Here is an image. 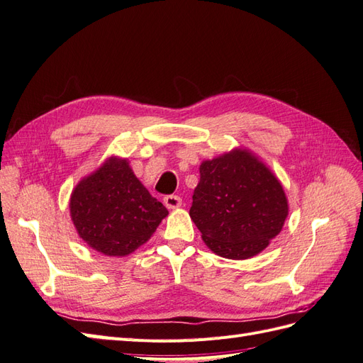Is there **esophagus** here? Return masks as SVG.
I'll return each instance as SVG.
<instances>
[{
    "label": "esophagus",
    "mask_w": 363,
    "mask_h": 363,
    "mask_svg": "<svg viewBox=\"0 0 363 363\" xmlns=\"http://www.w3.org/2000/svg\"><path fill=\"white\" fill-rule=\"evenodd\" d=\"M163 203L168 208H177L182 206V199L179 195H167L163 199Z\"/></svg>",
    "instance_id": "obj_1"
}]
</instances>
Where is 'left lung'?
I'll return each mask as SVG.
<instances>
[{"label":"left lung","mask_w":363,"mask_h":363,"mask_svg":"<svg viewBox=\"0 0 363 363\" xmlns=\"http://www.w3.org/2000/svg\"><path fill=\"white\" fill-rule=\"evenodd\" d=\"M288 211L281 183L250 151L236 148L200 164L189 215L215 255H259L281 232Z\"/></svg>","instance_id":"obj_1"}]
</instances>
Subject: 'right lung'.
Segmentation results:
<instances>
[{"label": "right lung", "instance_id": "1", "mask_svg": "<svg viewBox=\"0 0 363 363\" xmlns=\"http://www.w3.org/2000/svg\"><path fill=\"white\" fill-rule=\"evenodd\" d=\"M69 211L77 233L106 256L123 257L156 232L167 207L151 196L125 159L111 157L72 191Z\"/></svg>", "mask_w": 363, "mask_h": 363}]
</instances>
